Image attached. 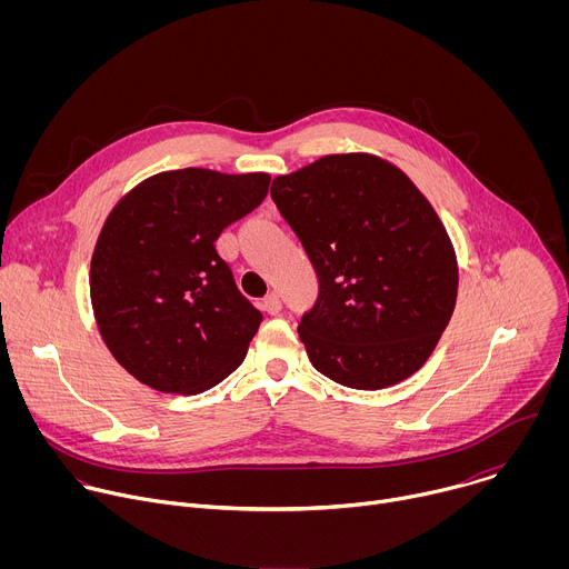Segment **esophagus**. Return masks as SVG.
Instances as JSON below:
<instances>
[{
	"label": "esophagus",
	"mask_w": 569,
	"mask_h": 569,
	"mask_svg": "<svg viewBox=\"0 0 569 569\" xmlns=\"http://www.w3.org/2000/svg\"><path fill=\"white\" fill-rule=\"evenodd\" d=\"M263 310L270 312V315H279V312H281V299H279V295L270 292V295L263 299Z\"/></svg>",
	"instance_id": "esophagus-1"
}]
</instances>
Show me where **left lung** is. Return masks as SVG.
Returning <instances> with one entry per match:
<instances>
[{"mask_svg": "<svg viewBox=\"0 0 569 569\" xmlns=\"http://www.w3.org/2000/svg\"><path fill=\"white\" fill-rule=\"evenodd\" d=\"M270 196L319 281L299 323L312 367L353 389L419 371L452 317L459 272L415 182L376 154L349 152L274 178Z\"/></svg>", "mask_w": 569, "mask_h": 569, "instance_id": "obj_1", "label": "left lung"}]
</instances>
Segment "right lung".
<instances>
[{
  "label": "right lung",
  "instance_id": "1",
  "mask_svg": "<svg viewBox=\"0 0 569 569\" xmlns=\"http://www.w3.org/2000/svg\"><path fill=\"white\" fill-rule=\"evenodd\" d=\"M268 187V173L180 169L143 180L110 211L92 254V308L110 353L139 382L200 393L246 360L263 315L216 240Z\"/></svg>",
  "mask_w": 569,
  "mask_h": 569
}]
</instances>
